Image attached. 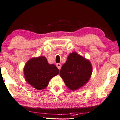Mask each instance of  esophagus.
Segmentation results:
<instances>
[{"label":"esophagus","mask_w":120,"mask_h":120,"mask_svg":"<svg viewBox=\"0 0 120 120\" xmlns=\"http://www.w3.org/2000/svg\"><path fill=\"white\" fill-rule=\"evenodd\" d=\"M56 66L58 68V69L59 70H60V68H61V67H62V65L60 63H57L56 64Z\"/></svg>","instance_id":"esophagus-1"}]
</instances>
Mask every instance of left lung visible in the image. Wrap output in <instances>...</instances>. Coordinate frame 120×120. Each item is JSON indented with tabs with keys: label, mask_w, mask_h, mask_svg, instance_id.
I'll return each mask as SVG.
<instances>
[{
	"label": "left lung",
	"mask_w": 120,
	"mask_h": 120,
	"mask_svg": "<svg viewBox=\"0 0 120 120\" xmlns=\"http://www.w3.org/2000/svg\"><path fill=\"white\" fill-rule=\"evenodd\" d=\"M93 68L90 60L74 52L69 54L60 70V76L68 88L76 90L84 86L91 77Z\"/></svg>",
	"instance_id": "1"
}]
</instances>
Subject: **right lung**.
Segmentation results:
<instances>
[{
  "label": "right lung",
  "mask_w": 120,
  "mask_h": 120,
  "mask_svg": "<svg viewBox=\"0 0 120 120\" xmlns=\"http://www.w3.org/2000/svg\"><path fill=\"white\" fill-rule=\"evenodd\" d=\"M58 74L59 70L56 65L49 63L44 56L32 58L24 68L25 81L38 90L45 89L50 79Z\"/></svg>",
  "instance_id": "1"
}]
</instances>
